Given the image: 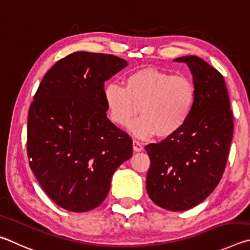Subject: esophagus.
<instances>
[{
  "label": "esophagus",
  "instance_id": "1",
  "mask_svg": "<svg viewBox=\"0 0 250 250\" xmlns=\"http://www.w3.org/2000/svg\"><path fill=\"white\" fill-rule=\"evenodd\" d=\"M133 149H134V151H142L144 149V147L142 146V144L139 142L133 141Z\"/></svg>",
  "mask_w": 250,
  "mask_h": 250
}]
</instances>
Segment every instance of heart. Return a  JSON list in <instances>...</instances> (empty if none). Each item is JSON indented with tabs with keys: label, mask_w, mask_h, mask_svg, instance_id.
I'll use <instances>...</instances> for the list:
<instances>
[{
	"label": "heart",
	"mask_w": 250,
	"mask_h": 250,
	"mask_svg": "<svg viewBox=\"0 0 250 250\" xmlns=\"http://www.w3.org/2000/svg\"><path fill=\"white\" fill-rule=\"evenodd\" d=\"M105 105L112 122L134 135L149 138L156 134L167 138L178 133L189 120L195 101L194 85L186 76H172L156 68H143L129 73L124 87H104Z\"/></svg>",
	"instance_id": "b5f03b06"
}]
</instances>
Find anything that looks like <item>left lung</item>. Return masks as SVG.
Masks as SVG:
<instances>
[{
	"label": "left lung",
	"mask_w": 250,
	"mask_h": 250,
	"mask_svg": "<svg viewBox=\"0 0 250 250\" xmlns=\"http://www.w3.org/2000/svg\"><path fill=\"white\" fill-rule=\"evenodd\" d=\"M173 61L190 68L195 101L189 120L178 133L145 147L150 158L146 189L158 207L179 212L203 202L221 181L234 124L222 74L196 56Z\"/></svg>",
	"instance_id": "8db88e82"
}]
</instances>
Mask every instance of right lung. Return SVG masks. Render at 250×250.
<instances>
[{"mask_svg": "<svg viewBox=\"0 0 250 250\" xmlns=\"http://www.w3.org/2000/svg\"><path fill=\"white\" fill-rule=\"evenodd\" d=\"M113 55L77 51L42 78L27 121L30 169L60 208L87 212L103 202L133 143L106 116L104 82L127 65Z\"/></svg>", "mask_w": 250, "mask_h": 250, "instance_id": "right-lung-1", "label": "right lung"}]
</instances>
